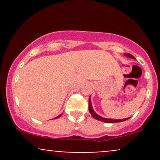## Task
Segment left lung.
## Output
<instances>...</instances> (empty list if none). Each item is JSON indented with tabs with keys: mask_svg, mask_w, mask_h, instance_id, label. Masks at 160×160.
I'll return each instance as SVG.
<instances>
[{
	"mask_svg": "<svg viewBox=\"0 0 160 160\" xmlns=\"http://www.w3.org/2000/svg\"><path fill=\"white\" fill-rule=\"evenodd\" d=\"M125 56H127V57H129V58H135V57L132 56V55L129 54V53H127V54H126V53H125ZM89 113H91V115L93 117V118L96 119L97 120L102 121V122H107V123H113V122H123V121L127 120H128V119L130 118V117H128V118L122 119V120H113V119H107V118H104V117H101V116L98 115L96 113H95L94 111H93L92 106V103H91L90 97H89Z\"/></svg>",
	"mask_w": 160,
	"mask_h": 160,
	"instance_id": "left-lung-1",
	"label": "left lung"
}]
</instances>
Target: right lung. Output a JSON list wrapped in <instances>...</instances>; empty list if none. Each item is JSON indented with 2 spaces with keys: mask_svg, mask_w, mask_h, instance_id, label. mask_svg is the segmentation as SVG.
Returning a JSON list of instances; mask_svg holds the SVG:
<instances>
[{
  "mask_svg": "<svg viewBox=\"0 0 160 160\" xmlns=\"http://www.w3.org/2000/svg\"><path fill=\"white\" fill-rule=\"evenodd\" d=\"M61 116H62V114L58 115V117H56V118H54V119H57V118H58V117H61Z\"/></svg>",
  "mask_w": 160,
  "mask_h": 160,
  "instance_id": "add662e5",
  "label": "right lung"
}]
</instances>
